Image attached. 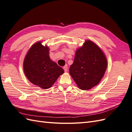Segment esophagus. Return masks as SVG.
<instances>
[{
  "instance_id": "34e87169",
  "label": "esophagus",
  "mask_w": 132,
  "mask_h": 132,
  "mask_svg": "<svg viewBox=\"0 0 132 132\" xmlns=\"http://www.w3.org/2000/svg\"><path fill=\"white\" fill-rule=\"evenodd\" d=\"M63 69L64 70V71H67V70H68V65L67 64H66L64 67H63Z\"/></svg>"
}]
</instances>
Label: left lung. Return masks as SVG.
Instances as JSON below:
<instances>
[{
    "label": "left lung",
    "mask_w": 132,
    "mask_h": 132,
    "mask_svg": "<svg viewBox=\"0 0 132 132\" xmlns=\"http://www.w3.org/2000/svg\"><path fill=\"white\" fill-rule=\"evenodd\" d=\"M107 67L103 52L94 42L86 39L77 49L69 73L80 89L88 90L101 81Z\"/></svg>",
    "instance_id": "left-lung-1"
}]
</instances>
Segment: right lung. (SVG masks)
<instances>
[{
	"label": "right lung",
	"instance_id": "1",
	"mask_svg": "<svg viewBox=\"0 0 132 132\" xmlns=\"http://www.w3.org/2000/svg\"><path fill=\"white\" fill-rule=\"evenodd\" d=\"M50 48L42 45V41L35 43L26 53L23 69L28 80L42 89H49L64 71L50 57Z\"/></svg>",
	"mask_w": 132,
	"mask_h": 132
}]
</instances>
